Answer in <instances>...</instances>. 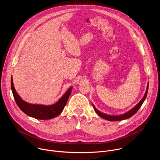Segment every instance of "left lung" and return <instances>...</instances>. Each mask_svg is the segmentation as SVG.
<instances>
[{
	"label": "left lung",
	"instance_id": "obj_1",
	"mask_svg": "<svg viewBox=\"0 0 160 160\" xmlns=\"http://www.w3.org/2000/svg\"><path fill=\"white\" fill-rule=\"evenodd\" d=\"M148 87H149V83H148V85H147V89H146V93L143 97V98L141 99V101L137 104L134 108H133L131 110H130L129 111H128L127 112L123 114V115H119V116H111V115H106V114H104L103 112H101V111H98L96 108L95 106H94V104H92L93 106V108L94 109V111L96 112V113L98 114V115L101 117V118L105 119V120H109V121H120V120H125V119H127V118H130L131 117H132L133 115H135V114L138 112V111L139 109V108L141 107L142 104H143L144 100L146 99V96H147V94H148Z\"/></svg>",
	"mask_w": 160,
	"mask_h": 160
}]
</instances>
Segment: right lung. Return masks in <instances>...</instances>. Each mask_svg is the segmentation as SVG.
<instances>
[{
	"label": "right lung",
	"mask_w": 160,
	"mask_h": 160,
	"mask_svg": "<svg viewBox=\"0 0 160 160\" xmlns=\"http://www.w3.org/2000/svg\"><path fill=\"white\" fill-rule=\"evenodd\" d=\"M11 86L14 100L20 109L28 116L38 120L52 119L61 114L66 106L72 89V87H70L68 89L66 92L56 104L50 106H43L39 104H31L22 100L16 92L13 85L12 77L11 79Z\"/></svg>",
	"instance_id": "obj_1"
}]
</instances>
